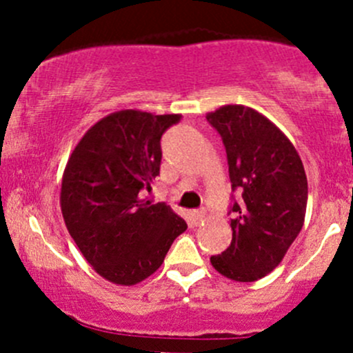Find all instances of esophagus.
<instances>
[{
  "label": "esophagus",
  "mask_w": 353,
  "mask_h": 353,
  "mask_svg": "<svg viewBox=\"0 0 353 353\" xmlns=\"http://www.w3.org/2000/svg\"><path fill=\"white\" fill-rule=\"evenodd\" d=\"M193 222H194V225H199V223H203L205 222V212H203V210H199V212H193Z\"/></svg>",
  "instance_id": "obj_1"
}]
</instances>
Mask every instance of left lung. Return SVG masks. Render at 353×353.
I'll return each instance as SVG.
<instances>
[{
  "label": "left lung",
  "instance_id": "left-lung-1",
  "mask_svg": "<svg viewBox=\"0 0 353 353\" xmlns=\"http://www.w3.org/2000/svg\"><path fill=\"white\" fill-rule=\"evenodd\" d=\"M206 119L225 145L232 188L243 191L230 208L232 243L210 261L234 282H254L280 265L304 225V165L292 141L256 109L222 105Z\"/></svg>",
  "mask_w": 353,
  "mask_h": 353
}]
</instances>
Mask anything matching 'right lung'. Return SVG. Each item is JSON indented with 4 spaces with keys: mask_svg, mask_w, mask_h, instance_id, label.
Segmentation results:
<instances>
[{
    "mask_svg": "<svg viewBox=\"0 0 353 353\" xmlns=\"http://www.w3.org/2000/svg\"><path fill=\"white\" fill-rule=\"evenodd\" d=\"M179 119L117 110L97 121L68 159L59 198L66 229L92 268L116 285L148 279L188 229L165 203L140 196L160 172V138Z\"/></svg>",
    "mask_w": 353,
    "mask_h": 353,
    "instance_id": "right-lung-1",
    "label": "right lung"
}]
</instances>
